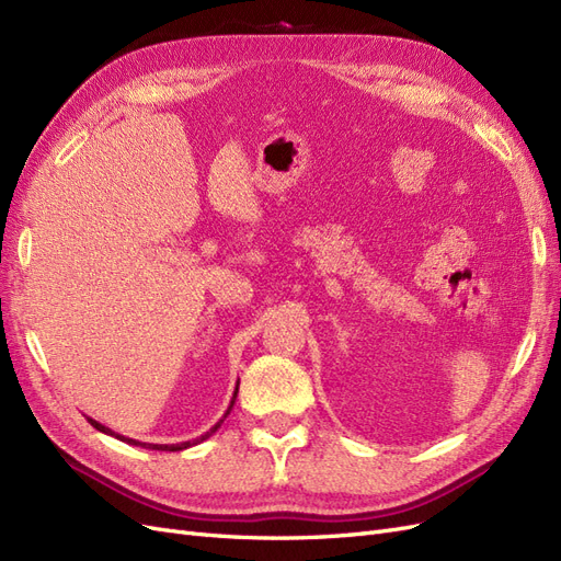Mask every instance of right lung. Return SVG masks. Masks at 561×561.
Segmentation results:
<instances>
[{
  "instance_id": "obj_1",
  "label": "right lung",
  "mask_w": 561,
  "mask_h": 561,
  "mask_svg": "<svg viewBox=\"0 0 561 561\" xmlns=\"http://www.w3.org/2000/svg\"><path fill=\"white\" fill-rule=\"evenodd\" d=\"M236 393H239V383H236V390H233V398H231V402H229V407H227V412H225V416L219 419L215 426L208 431V433H203L201 437H196V439H190V443H178V445H149V443H140V439H133V437H126V435H118V433H114L112 428H107V426H103V423H98L95 419H89V423L91 426L95 428V431H100V433H105V435H112V437H116V439H122V443H126V445H133V447H147V449H157V451H182V449H186V447H194V445H198V443H203V439H208L219 426H222L225 423V419L229 416V412H231V407H233V402H236Z\"/></svg>"
}]
</instances>
